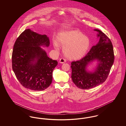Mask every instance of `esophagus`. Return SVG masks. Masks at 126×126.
Instances as JSON below:
<instances>
[{
  "label": "esophagus",
  "mask_w": 126,
  "mask_h": 126,
  "mask_svg": "<svg viewBox=\"0 0 126 126\" xmlns=\"http://www.w3.org/2000/svg\"><path fill=\"white\" fill-rule=\"evenodd\" d=\"M66 60L64 58H61L60 60V63H64L65 62H66Z\"/></svg>",
  "instance_id": "1"
}]
</instances>
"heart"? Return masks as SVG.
<instances>
[{"mask_svg": "<svg viewBox=\"0 0 126 126\" xmlns=\"http://www.w3.org/2000/svg\"><path fill=\"white\" fill-rule=\"evenodd\" d=\"M58 41L64 46V54L71 60H78L83 57L90 45L89 38L77 30L61 32L58 36ZM54 45L55 48H58L57 43L54 42Z\"/></svg>", "mask_w": 126, "mask_h": 126, "instance_id": "obj_1", "label": "heart"}]
</instances>
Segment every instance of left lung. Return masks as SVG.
I'll use <instances>...</instances> for the list:
<instances>
[{
  "label": "left lung",
  "mask_w": 126,
  "mask_h": 126,
  "mask_svg": "<svg viewBox=\"0 0 126 126\" xmlns=\"http://www.w3.org/2000/svg\"><path fill=\"white\" fill-rule=\"evenodd\" d=\"M94 30L98 32V43L93 46L81 60L72 61L71 64L72 81L80 89H88L104 82L114 62V51L111 41L100 30ZM95 60L99 62L94 72L87 71V66Z\"/></svg>",
  "instance_id": "1"
}]
</instances>
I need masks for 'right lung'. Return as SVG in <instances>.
Instances as JSON below:
<instances>
[{
	"mask_svg": "<svg viewBox=\"0 0 126 126\" xmlns=\"http://www.w3.org/2000/svg\"><path fill=\"white\" fill-rule=\"evenodd\" d=\"M49 40L29 29L24 30L14 44L12 52V68L18 81L26 88L42 91L52 81V72L57 60L48 58L41 46L48 47Z\"/></svg>",
	"mask_w": 126,
	"mask_h": 126,
	"instance_id": "add662e5",
	"label": "right lung"
}]
</instances>
